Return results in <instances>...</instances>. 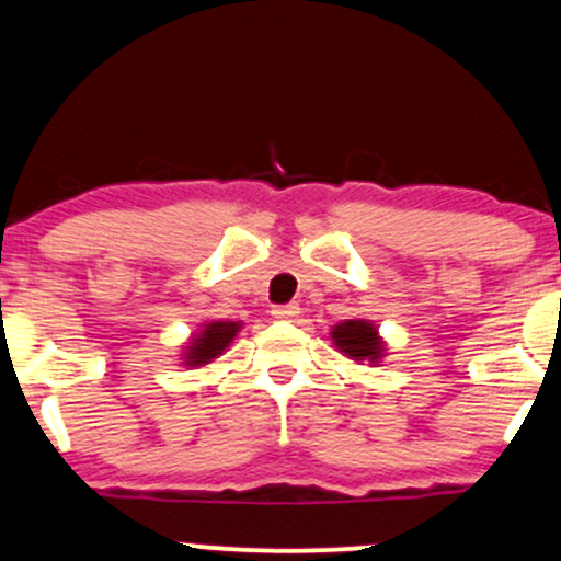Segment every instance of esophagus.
Returning a JSON list of instances; mask_svg holds the SVG:
<instances>
[{"label": "esophagus", "mask_w": 561, "mask_h": 561, "mask_svg": "<svg viewBox=\"0 0 561 561\" xmlns=\"http://www.w3.org/2000/svg\"><path fill=\"white\" fill-rule=\"evenodd\" d=\"M298 313H300L298 302H287V306H274V310H272L274 319H282V321L295 319V316H298Z\"/></svg>", "instance_id": "34e87169"}]
</instances>
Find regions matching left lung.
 Returning <instances> with one entry per match:
<instances>
[{"label": "left lung", "mask_w": 561, "mask_h": 561, "mask_svg": "<svg viewBox=\"0 0 561 561\" xmlns=\"http://www.w3.org/2000/svg\"><path fill=\"white\" fill-rule=\"evenodd\" d=\"M332 340L340 353H345L353 360L379 363L383 355V342L374 323L368 321H342L332 329Z\"/></svg>", "instance_id": "8db88e82"}]
</instances>
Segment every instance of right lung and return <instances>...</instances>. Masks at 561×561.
Listing matches in <instances>:
<instances>
[{"instance_id": "add662e5", "label": "right lung", "mask_w": 561, "mask_h": 561, "mask_svg": "<svg viewBox=\"0 0 561 561\" xmlns=\"http://www.w3.org/2000/svg\"><path fill=\"white\" fill-rule=\"evenodd\" d=\"M240 332L238 321H211L206 329H201L198 336H193L185 350V366H206L214 357L225 353L234 334Z\"/></svg>"}]
</instances>
